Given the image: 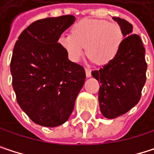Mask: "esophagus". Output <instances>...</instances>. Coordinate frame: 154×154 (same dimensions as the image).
Masks as SVG:
<instances>
[{
	"label": "esophagus",
	"mask_w": 154,
	"mask_h": 154,
	"mask_svg": "<svg viewBox=\"0 0 154 154\" xmlns=\"http://www.w3.org/2000/svg\"><path fill=\"white\" fill-rule=\"evenodd\" d=\"M91 69H89V68H85V74H86V77L87 78H89V77H91Z\"/></svg>",
	"instance_id": "1"
}]
</instances>
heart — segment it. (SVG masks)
<instances>
[{"mask_svg":"<svg viewBox=\"0 0 154 154\" xmlns=\"http://www.w3.org/2000/svg\"><path fill=\"white\" fill-rule=\"evenodd\" d=\"M122 40V30L116 23L83 19L72 26V35H62L59 43L72 62L80 60L86 47L90 59L105 65L117 56Z\"/></svg>","mask_w":154,"mask_h":154,"instance_id":"1","label":"heart"}]
</instances>
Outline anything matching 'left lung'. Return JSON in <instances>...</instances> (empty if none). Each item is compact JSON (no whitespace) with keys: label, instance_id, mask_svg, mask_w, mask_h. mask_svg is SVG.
I'll list each match as a JSON object with an SVG mask.
<instances>
[{"label":"left lung","instance_id":"left-lung-1","mask_svg":"<svg viewBox=\"0 0 154 154\" xmlns=\"http://www.w3.org/2000/svg\"><path fill=\"white\" fill-rule=\"evenodd\" d=\"M113 20L120 26L125 38L117 56L99 71L92 72L101 84L98 93L100 111L109 119L124 115L138 104L147 70L145 48L140 37L133 34L132 25L119 17Z\"/></svg>","mask_w":154,"mask_h":154}]
</instances>
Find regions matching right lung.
<instances>
[{"instance_id": "1", "label": "right lung", "mask_w": 154, "mask_h": 154, "mask_svg": "<svg viewBox=\"0 0 154 154\" xmlns=\"http://www.w3.org/2000/svg\"><path fill=\"white\" fill-rule=\"evenodd\" d=\"M74 22L73 15L35 21L21 33L13 50L11 74L17 103L43 127H58L69 119L85 81L83 67L69 60L59 43Z\"/></svg>"}]
</instances>
